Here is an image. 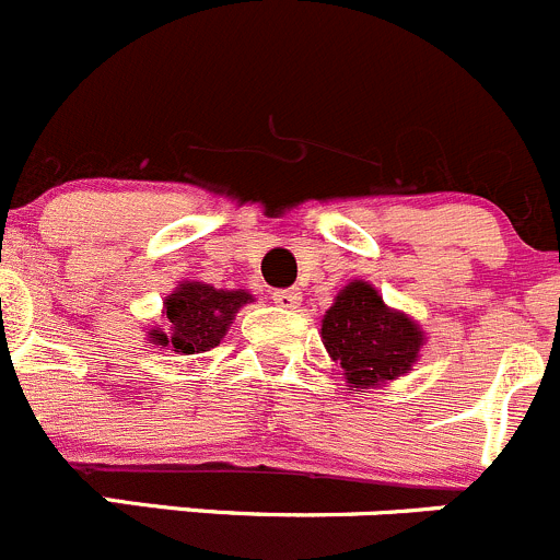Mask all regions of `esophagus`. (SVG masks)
<instances>
[{
	"label": "esophagus",
	"instance_id": "esophagus-1",
	"mask_svg": "<svg viewBox=\"0 0 560 560\" xmlns=\"http://www.w3.org/2000/svg\"><path fill=\"white\" fill-rule=\"evenodd\" d=\"M273 304L281 306V310H295L301 304V292L298 290H276L273 292Z\"/></svg>",
	"mask_w": 560,
	"mask_h": 560
}]
</instances>
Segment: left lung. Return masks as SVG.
<instances>
[{
	"label": "left lung",
	"instance_id": "left-lung-1",
	"mask_svg": "<svg viewBox=\"0 0 560 560\" xmlns=\"http://www.w3.org/2000/svg\"><path fill=\"white\" fill-rule=\"evenodd\" d=\"M323 345L357 392L404 375L417 362L422 331L386 310L368 281H351L323 317Z\"/></svg>",
	"mask_w": 560,
	"mask_h": 560
}]
</instances>
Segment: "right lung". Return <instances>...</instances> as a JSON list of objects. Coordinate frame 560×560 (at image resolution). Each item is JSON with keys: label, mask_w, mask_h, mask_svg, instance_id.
I'll use <instances>...</instances> for the list:
<instances>
[{"label": "right lung", "mask_w": 560, "mask_h": 560, "mask_svg": "<svg viewBox=\"0 0 560 560\" xmlns=\"http://www.w3.org/2000/svg\"><path fill=\"white\" fill-rule=\"evenodd\" d=\"M250 295L243 290H215V287L190 281L179 284L174 295L165 298L168 334L156 331V345L174 348L176 353H203L215 348L226 334L237 310L248 304Z\"/></svg>", "instance_id": "1"}]
</instances>
